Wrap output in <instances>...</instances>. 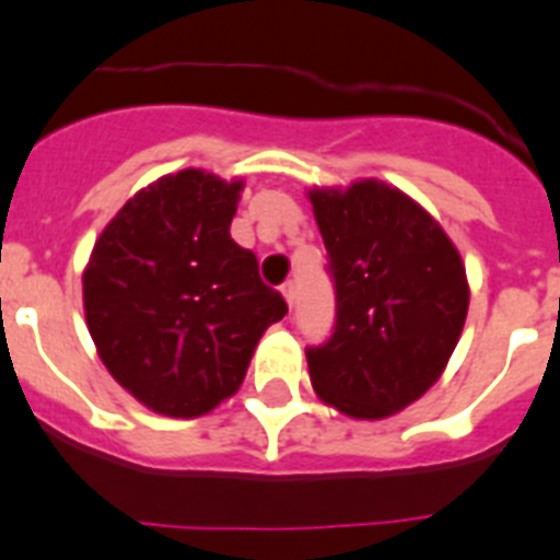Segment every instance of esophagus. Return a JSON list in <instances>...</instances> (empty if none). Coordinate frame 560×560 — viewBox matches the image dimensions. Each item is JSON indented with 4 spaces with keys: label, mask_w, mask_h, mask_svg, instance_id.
<instances>
[{
    "label": "esophagus",
    "mask_w": 560,
    "mask_h": 560,
    "mask_svg": "<svg viewBox=\"0 0 560 560\" xmlns=\"http://www.w3.org/2000/svg\"><path fill=\"white\" fill-rule=\"evenodd\" d=\"M280 291H282V299L288 302V307H293V302H296V282H293V280L282 282Z\"/></svg>",
    "instance_id": "34e87169"
}]
</instances>
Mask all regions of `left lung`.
Returning <instances> with one entry per match:
<instances>
[{"mask_svg":"<svg viewBox=\"0 0 560 560\" xmlns=\"http://www.w3.org/2000/svg\"><path fill=\"white\" fill-rule=\"evenodd\" d=\"M329 253L337 320L307 348L310 384L353 419H386L446 370L468 315L466 264L439 220L378 179L307 192Z\"/></svg>","mask_w":560,"mask_h":560,"instance_id":"left-lung-1","label":"left lung"}]
</instances>
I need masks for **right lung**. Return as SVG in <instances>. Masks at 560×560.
Returning <instances> with one entry per match:
<instances>
[{
	"label": "right lung",
	"mask_w": 560,
	"mask_h": 560,
	"mask_svg": "<svg viewBox=\"0 0 560 560\" xmlns=\"http://www.w3.org/2000/svg\"><path fill=\"white\" fill-rule=\"evenodd\" d=\"M242 187L203 168L160 176L114 214L84 269L97 357L163 417L192 419L229 400L264 331L288 313L229 234Z\"/></svg>",
	"instance_id": "1"
}]
</instances>
